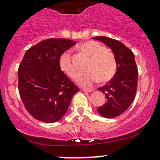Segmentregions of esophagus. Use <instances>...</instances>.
Masks as SVG:
<instances>
[{
	"label": "esophagus",
	"mask_w": 160,
	"mask_h": 160,
	"mask_svg": "<svg viewBox=\"0 0 160 160\" xmlns=\"http://www.w3.org/2000/svg\"><path fill=\"white\" fill-rule=\"evenodd\" d=\"M82 90L84 91V92H92V89H82Z\"/></svg>",
	"instance_id": "34e87169"
}]
</instances>
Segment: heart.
I'll use <instances>...</instances> for the list:
<instances>
[{
    "label": "heart",
    "instance_id": "obj_1",
    "mask_svg": "<svg viewBox=\"0 0 160 160\" xmlns=\"http://www.w3.org/2000/svg\"><path fill=\"white\" fill-rule=\"evenodd\" d=\"M79 48L91 57L86 72L79 75L78 82L83 86H89L99 80L100 83L108 82L115 76L117 71V60L113 52L96 41H88L80 45ZM60 69L75 80L78 71L73 63L69 52H64L60 59Z\"/></svg>",
    "mask_w": 160,
    "mask_h": 160
}]
</instances>
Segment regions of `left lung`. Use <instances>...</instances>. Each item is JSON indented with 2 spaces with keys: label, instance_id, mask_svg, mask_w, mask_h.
Returning <instances> with one entry per match:
<instances>
[{
  "label": "left lung",
  "instance_id": "8db88e82",
  "mask_svg": "<svg viewBox=\"0 0 160 160\" xmlns=\"http://www.w3.org/2000/svg\"><path fill=\"white\" fill-rule=\"evenodd\" d=\"M112 48L117 60V71L108 84L98 88L106 96L105 104L97 112L107 118H115L126 112L135 98L138 71L133 52L122 42L104 36L92 38Z\"/></svg>",
  "mask_w": 160,
  "mask_h": 160
}]
</instances>
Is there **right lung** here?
<instances>
[{
    "instance_id": "add662e5",
    "label": "right lung",
    "mask_w": 160,
    "mask_h": 160,
    "mask_svg": "<svg viewBox=\"0 0 160 160\" xmlns=\"http://www.w3.org/2000/svg\"><path fill=\"white\" fill-rule=\"evenodd\" d=\"M75 44L66 38L46 39L29 48L19 64V95L27 112L39 121H59L79 91L60 67L62 54Z\"/></svg>"
}]
</instances>
